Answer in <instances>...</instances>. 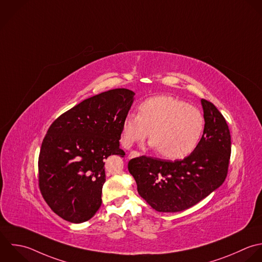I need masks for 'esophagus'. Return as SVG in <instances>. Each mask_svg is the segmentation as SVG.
Here are the masks:
<instances>
[{"label":"esophagus","mask_w":262,"mask_h":262,"mask_svg":"<svg viewBox=\"0 0 262 262\" xmlns=\"http://www.w3.org/2000/svg\"><path fill=\"white\" fill-rule=\"evenodd\" d=\"M141 154L139 153V152H136V151H132L130 153H129V155H128V159H130V158H134V157H139Z\"/></svg>","instance_id":"1"}]
</instances>
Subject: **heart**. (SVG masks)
<instances>
[{
    "mask_svg": "<svg viewBox=\"0 0 262 262\" xmlns=\"http://www.w3.org/2000/svg\"><path fill=\"white\" fill-rule=\"evenodd\" d=\"M204 129L202 113L195 107L169 96L144 101L139 113H128L122 122L121 143L128 148L147 139L150 146L166 159H181L197 147Z\"/></svg>",
    "mask_w": 262,
    "mask_h": 262,
    "instance_id": "heart-1",
    "label": "heart"
}]
</instances>
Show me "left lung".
Returning a JSON list of instances; mask_svg holds the SVG:
<instances>
[{"mask_svg": "<svg viewBox=\"0 0 262 262\" xmlns=\"http://www.w3.org/2000/svg\"><path fill=\"white\" fill-rule=\"evenodd\" d=\"M204 130L194 151L183 160L141 156L128 162L138 193L159 212H180L206 198L225 182L231 156V135L225 117L202 99Z\"/></svg>", "mask_w": 262, "mask_h": 262, "instance_id": "left-lung-1", "label": "left lung"}]
</instances>
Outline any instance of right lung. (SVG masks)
I'll return each instance as SVG.
<instances>
[{"mask_svg": "<svg viewBox=\"0 0 262 262\" xmlns=\"http://www.w3.org/2000/svg\"><path fill=\"white\" fill-rule=\"evenodd\" d=\"M134 100L127 89L101 93L63 113L48 129L38 157L39 189L63 220L81 224L100 208L105 162L111 155H125L119 140Z\"/></svg>", "mask_w": 262, "mask_h": 262, "instance_id": "add662e5", "label": "right lung"}]
</instances>
